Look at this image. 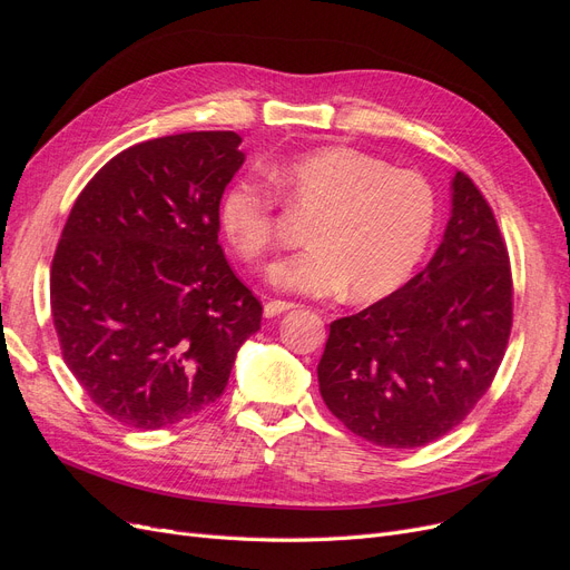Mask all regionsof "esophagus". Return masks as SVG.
Masks as SVG:
<instances>
[{
	"label": "esophagus",
	"mask_w": 570,
	"mask_h": 570,
	"mask_svg": "<svg viewBox=\"0 0 570 570\" xmlns=\"http://www.w3.org/2000/svg\"><path fill=\"white\" fill-rule=\"evenodd\" d=\"M292 308H297V304L283 302V299H271V302L264 306V316H266V318H273V316H281V314H285V312H292Z\"/></svg>",
	"instance_id": "obj_1"
}]
</instances>
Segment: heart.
<instances>
[{
    "label": "heart",
    "mask_w": 570,
    "mask_h": 570,
    "mask_svg": "<svg viewBox=\"0 0 570 570\" xmlns=\"http://www.w3.org/2000/svg\"><path fill=\"white\" fill-rule=\"evenodd\" d=\"M289 214L314 220L312 249L275 273L283 289L333 297L350 287L356 302L400 289L430 245L438 220L435 189L416 170L352 147H321L271 168ZM230 247L256 268H271L278 249V197L256 180H237L218 204Z\"/></svg>",
    "instance_id": "1"
}]
</instances>
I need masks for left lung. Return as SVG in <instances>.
I'll return each instance as SVG.
<instances>
[{"label": "left lung", "mask_w": 570, "mask_h": 570, "mask_svg": "<svg viewBox=\"0 0 570 570\" xmlns=\"http://www.w3.org/2000/svg\"><path fill=\"white\" fill-rule=\"evenodd\" d=\"M513 321L504 237L459 174L430 264L364 312L331 323L318 364L325 406L354 435L413 450L450 433L492 385Z\"/></svg>", "instance_id": "left-lung-1"}]
</instances>
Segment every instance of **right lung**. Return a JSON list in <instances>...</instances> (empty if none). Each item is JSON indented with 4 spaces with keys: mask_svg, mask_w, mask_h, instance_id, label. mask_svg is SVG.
I'll return each mask as SVG.
<instances>
[{
    "mask_svg": "<svg viewBox=\"0 0 570 570\" xmlns=\"http://www.w3.org/2000/svg\"><path fill=\"white\" fill-rule=\"evenodd\" d=\"M233 130L124 149L78 195L49 275L68 371L128 428L176 425L214 404L262 302L218 245V204L245 164Z\"/></svg>",
    "mask_w": 570,
    "mask_h": 570,
    "instance_id": "add662e5",
    "label": "right lung"
}]
</instances>
